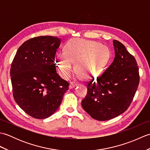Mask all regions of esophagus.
<instances>
[{"mask_svg":"<svg viewBox=\"0 0 150 150\" xmlns=\"http://www.w3.org/2000/svg\"><path fill=\"white\" fill-rule=\"evenodd\" d=\"M78 84H77V83H75V82H71L69 83V89H72V88H75V86H77Z\"/></svg>","mask_w":150,"mask_h":150,"instance_id":"esophagus-1","label":"esophagus"}]
</instances>
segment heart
<instances>
[{
  "instance_id": "obj_1",
  "label": "heart",
  "mask_w": 150,
  "mask_h": 150,
  "mask_svg": "<svg viewBox=\"0 0 150 150\" xmlns=\"http://www.w3.org/2000/svg\"><path fill=\"white\" fill-rule=\"evenodd\" d=\"M110 58V51L104 44L83 39H72L66 44L65 52L56 54L58 71L64 78H69L75 71L87 81L99 77Z\"/></svg>"
}]
</instances>
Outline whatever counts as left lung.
I'll return each mask as SVG.
<instances>
[{
  "instance_id": "8db88e82",
  "label": "left lung",
  "mask_w": 150,
  "mask_h": 150,
  "mask_svg": "<svg viewBox=\"0 0 150 150\" xmlns=\"http://www.w3.org/2000/svg\"><path fill=\"white\" fill-rule=\"evenodd\" d=\"M115 59L97 81L87 85L83 109L94 119L108 120L123 113L135 96L139 84V67L135 57L123 44L113 40Z\"/></svg>"
}]
</instances>
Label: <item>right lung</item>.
<instances>
[{
    "label": "right lung",
    "instance_id": "right-lung-1",
    "mask_svg": "<svg viewBox=\"0 0 150 150\" xmlns=\"http://www.w3.org/2000/svg\"><path fill=\"white\" fill-rule=\"evenodd\" d=\"M60 44L56 37L32 38L19 47L11 63L14 99L35 119H46L55 113L69 88L57 73L55 57Z\"/></svg>",
    "mask_w": 150,
    "mask_h": 150
}]
</instances>
